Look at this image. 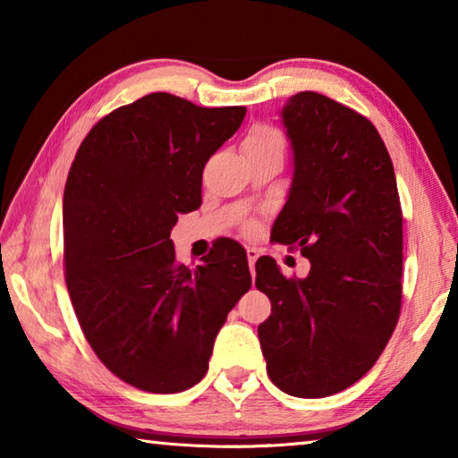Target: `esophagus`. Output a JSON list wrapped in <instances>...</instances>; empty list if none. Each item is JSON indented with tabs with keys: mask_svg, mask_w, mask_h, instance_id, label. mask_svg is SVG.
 Masks as SVG:
<instances>
[{
	"mask_svg": "<svg viewBox=\"0 0 458 458\" xmlns=\"http://www.w3.org/2000/svg\"><path fill=\"white\" fill-rule=\"evenodd\" d=\"M246 259H248V265H250V273L254 278V262H257V259H259L257 248H246Z\"/></svg>",
	"mask_w": 458,
	"mask_h": 458,
	"instance_id": "obj_1",
	"label": "esophagus"
}]
</instances>
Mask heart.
<instances>
[{
    "label": "heart",
    "mask_w": 458,
    "mask_h": 458,
    "mask_svg": "<svg viewBox=\"0 0 458 458\" xmlns=\"http://www.w3.org/2000/svg\"><path fill=\"white\" fill-rule=\"evenodd\" d=\"M248 147H276V149H283V139L275 129L257 127L246 137L244 149H248Z\"/></svg>",
    "instance_id": "obj_1"
}]
</instances>
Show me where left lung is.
<instances>
[{
  "label": "left lung",
  "mask_w": 458,
  "mask_h": 458,
  "mask_svg": "<svg viewBox=\"0 0 458 458\" xmlns=\"http://www.w3.org/2000/svg\"><path fill=\"white\" fill-rule=\"evenodd\" d=\"M293 151L291 188L270 240L301 248L305 278L257 260L270 299L259 325L267 374L297 398L358 382L382 355L402 303V210L382 137L353 108L299 92L281 111Z\"/></svg>",
  "instance_id": "1"
}]
</instances>
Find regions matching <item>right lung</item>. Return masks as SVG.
Instances as JSON below:
<instances>
[{"mask_svg":"<svg viewBox=\"0 0 458 458\" xmlns=\"http://www.w3.org/2000/svg\"><path fill=\"white\" fill-rule=\"evenodd\" d=\"M244 114L151 92L100 119L76 151L62 201L68 294L98 360L139 390L196 386L252 284L236 240L188 268L169 238L201 206L204 165Z\"/></svg>","mask_w":458,"mask_h":458,"instance_id":"right-lung-1","label":"right lung"}]
</instances>
